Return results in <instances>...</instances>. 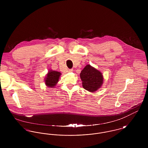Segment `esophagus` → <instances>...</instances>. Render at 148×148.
<instances>
[{
	"label": "esophagus",
	"instance_id": "1",
	"mask_svg": "<svg viewBox=\"0 0 148 148\" xmlns=\"http://www.w3.org/2000/svg\"><path fill=\"white\" fill-rule=\"evenodd\" d=\"M68 71H69V72H72V71H73V69H69Z\"/></svg>",
	"mask_w": 148,
	"mask_h": 148
}]
</instances>
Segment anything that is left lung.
Wrapping results in <instances>:
<instances>
[{
  "instance_id": "left-lung-1",
  "label": "left lung",
  "mask_w": 148,
  "mask_h": 148,
  "mask_svg": "<svg viewBox=\"0 0 148 148\" xmlns=\"http://www.w3.org/2000/svg\"><path fill=\"white\" fill-rule=\"evenodd\" d=\"M82 86L88 92L97 91L103 84L104 77L102 73L90 64L86 65L80 74Z\"/></svg>"
}]
</instances>
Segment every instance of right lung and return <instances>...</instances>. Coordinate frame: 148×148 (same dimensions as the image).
<instances>
[{
    "mask_svg": "<svg viewBox=\"0 0 148 148\" xmlns=\"http://www.w3.org/2000/svg\"><path fill=\"white\" fill-rule=\"evenodd\" d=\"M61 74L59 71L49 70L44 79L45 84L49 88H54L59 82Z\"/></svg>",
    "mask_w": 148,
    "mask_h": 148,
    "instance_id": "obj_1",
    "label": "right lung"
}]
</instances>
